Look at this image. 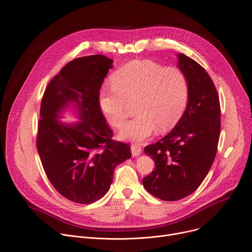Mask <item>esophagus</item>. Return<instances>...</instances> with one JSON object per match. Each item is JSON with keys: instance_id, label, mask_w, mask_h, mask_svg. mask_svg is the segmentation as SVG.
I'll list each match as a JSON object with an SVG mask.
<instances>
[{"instance_id": "esophagus-1", "label": "esophagus", "mask_w": 252, "mask_h": 252, "mask_svg": "<svg viewBox=\"0 0 252 252\" xmlns=\"http://www.w3.org/2000/svg\"><path fill=\"white\" fill-rule=\"evenodd\" d=\"M130 151H131V155L133 157H138L142 154V147L139 144H132L130 146Z\"/></svg>"}]
</instances>
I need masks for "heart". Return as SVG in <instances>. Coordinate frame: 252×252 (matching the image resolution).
Wrapping results in <instances>:
<instances>
[{
    "mask_svg": "<svg viewBox=\"0 0 252 252\" xmlns=\"http://www.w3.org/2000/svg\"><path fill=\"white\" fill-rule=\"evenodd\" d=\"M111 83L100 89L98 104L112 126H123L128 116V101L138 99L139 114L121 131L126 140L144 141L157 128L159 132L170 130L188 102L189 84L184 72L150 60L126 63L112 74Z\"/></svg>",
    "mask_w": 252,
    "mask_h": 252,
    "instance_id": "b5f03b06",
    "label": "heart"
}]
</instances>
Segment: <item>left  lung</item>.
<instances>
[{
    "mask_svg": "<svg viewBox=\"0 0 252 252\" xmlns=\"http://www.w3.org/2000/svg\"><path fill=\"white\" fill-rule=\"evenodd\" d=\"M177 57L189 84L186 110L166 136L144 150L155 161V170L143 179L144 187L164 201L185 198L201 185L214 162L221 127L211 77L192 58L182 53Z\"/></svg>",
    "mask_w": 252,
    "mask_h": 252,
    "instance_id": "obj_1",
    "label": "left lung"
}]
</instances>
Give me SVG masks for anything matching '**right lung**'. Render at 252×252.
<instances>
[{"label": "right lung", "mask_w": 252, "mask_h": 252, "mask_svg": "<svg viewBox=\"0 0 252 252\" xmlns=\"http://www.w3.org/2000/svg\"><path fill=\"white\" fill-rule=\"evenodd\" d=\"M112 62L103 55L70 61L49 82L41 101L36 145L42 166L56 191L79 204L102 198L114 169L131 157L129 145L111 140L98 104ZM69 107L77 111V123L60 121Z\"/></svg>", "instance_id": "add662e5"}]
</instances>
